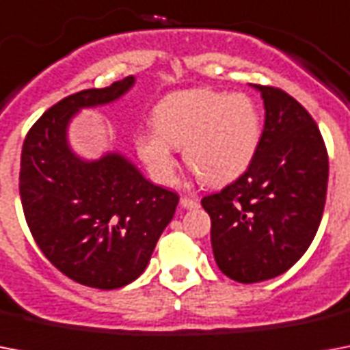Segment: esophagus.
I'll use <instances>...</instances> for the list:
<instances>
[{
  "label": "esophagus",
  "mask_w": 350,
  "mask_h": 350,
  "mask_svg": "<svg viewBox=\"0 0 350 350\" xmlns=\"http://www.w3.org/2000/svg\"><path fill=\"white\" fill-rule=\"evenodd\" d=\"M180 203L183 208H196L198 207L196 200H194V198H189V196H181Z\"/></svg>",
  "instance_id": "obj_1"
}]
</instances>
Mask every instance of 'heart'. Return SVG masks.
Listing matches in <instances>:
<instances>
[{
  "label": "heart",
  "instance_id": "1",
  "mask_svg": "<svg viewBox=\"0 0 350 350\" xmlns=\"http://www.w3.org/2000/svg\"><path fill=\"white\" fill-rule=\"evenodd\" d=\"M154 132L136 139L154 180L170 183L181 148L187 167L207 185H224L249 169L261 136V118L249 96L213 89L165 96L152 111Z\"/></svg>",
  "mask_w": 350,
  "mask_h": 350
}]
</instances>
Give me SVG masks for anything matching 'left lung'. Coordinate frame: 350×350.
<instances>
[{
  "label": "left lung",
  "mask_w": 350,
  "mask_h": 350,
  "mask_svg": "<svg viewBox=\"0 0 350 350\" xmlns=\"http://www.w3.org/2000/svg\"><path fill=\"white\" fill-rule=\"evenodd\" d=\"M265 125L249 169L202 200L211 216L214 260L225 276L258 283L288 271L320 227L329 156L309 112L285 90L254 85Z\"/></svg>",
  "instance_id": "1"
}]
</instances>
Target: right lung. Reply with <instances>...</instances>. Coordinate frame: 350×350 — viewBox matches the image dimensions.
I'll return each mask as SVG.
<instances>
[{"instance_id":"obj_1","label":"right lung","mask_w":350,"mask_h":350,"mask_svg":"<svg viewBox=\"0 0 350 350\" xmlns=\"http://www.w3.org/2000/svg\"><path fill=\"white\" fill-rule=\"evenodd\" d=\"M132 85L129 76L63 98L30 126L21 150L19 196L32 238L57 271L103 291L145 271L180 202L121 154L85 161L68 147L67 125L79 109L111 103Z\"/></svg>"}]
</instances>
